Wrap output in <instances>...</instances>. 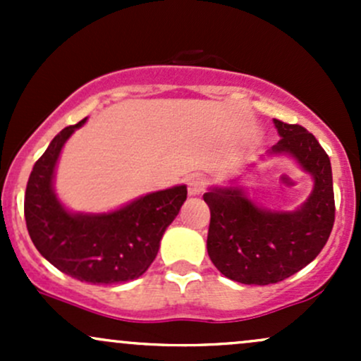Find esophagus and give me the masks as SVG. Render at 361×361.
Wrapping results in <instances>:
<instances>
[{"instance_id": "esophagus-1", "label": "esophagus", "mask_w": 361, "mask_h": 361, "mask_svg": "<svg viewBox=\"0 0 361 361\" xmlns=\"http://www.w3.org/2000/svg\"><path fill=\"white\" fill-rule=\"evenodd\" d=\"M205 181L204 178L198 175H192L188 178V195L190 197H197V195L204 193Z\"/></svg>"}]
</instances>
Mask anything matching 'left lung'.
Masks as SVG:
<instances>
[{"mask_svg":"<svg viewBox=\"0 0 361 361\" xmlns=\"http://www.w3.org/2000/svg\"><path fill=\"white\" fill-rule=\"evenodd\" d=\"M273 122L280 140L270 154L292 156L314 178L304 205L293 212L261 209L241 186H214L204 195L210 209V259L224 276L244 285L276 283L307 267L324 247L334 224L329 156L302 126Z\"/></svg>","mask_w":361,"mask_h":361,"instance_id":"8db88e82","label":"left lung"}]
</instances>
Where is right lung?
I'll return each mask as SVG.
<instances>
[{
	"label": "right lung",
	"instance_id": "add662e5",
	"mask_svg": "<svg viewBox=\"0 0 361 361\" xmlns=\"http://www.w3.org/2000/svg\"><path fill=\"white\" fill-rule=\"evenodd\" d=\"M85 122L62 128L34 164L25 221L32 243L57 270L86 283H123L151 267L164 231L186 200V186L147 193L114 212H69L54 192V173L66 140Z\"/></svg>",
	"mask_w": 361,
	"mask_h": 361
}]
</instances>
